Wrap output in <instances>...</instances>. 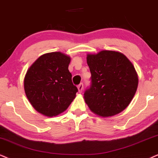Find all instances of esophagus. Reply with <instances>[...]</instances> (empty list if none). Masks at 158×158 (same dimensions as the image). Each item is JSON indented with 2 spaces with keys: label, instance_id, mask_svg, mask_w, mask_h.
Here are the masks:
<instances>
[{
  "label": "esophagus",
  "instance_id": "1",
  "mask_svg": "<svg viewBox=\"0 0 158 158\" xmlns=\"http://www.w3.org/2000/svg\"><path fill=\"white\" fill-rule=\"evenodd\" d=\"M83 89V83H81V84H79L78 86H77V89H78V92L79 93L82 92Z\"/></svg>",
  "mask_w": 158,
  "mask_h": 158
}]
</instances>
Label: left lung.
I'll return each instance as SVG.
<instances>
[{
    "mask_svg": "<svg viewBox=\"0 0 158 158\" xmlns=\"http://www.w3.org/2000/svg\"><path fill=\"white\" fill-rule=\"evenodd\" d=\"M86 61L91 85L83 98L89 109L102 117L123 111L133 100L139 84L132 62L122 52L106 50L88 53Z\"/></svg>",
    "mask_w": 158,
    "mask_h": 158,
    "instance_id": "1",
    "label": "left lung"
}]
</instances>
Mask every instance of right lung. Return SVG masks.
<instances>
[{
  "instance_id": "add662e5",
  "label": "right lung",
  "mask_w": 158,
  "mask_h": 158,
  "mask_svg": "<svg viewBox=\"0 0 158 158\" xmlns=\"http://www.w3.org/2000/svg\"><path fill=\"white\" fill-rule=\"evenodd\" d=\"M70 56L61 52L43 54L28 68L24 89L31 106L40 114L58 116L68 108L77 89L72 81L68 67Z\"/></svg>"
}]
</instances>
